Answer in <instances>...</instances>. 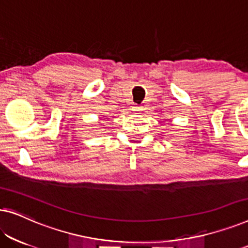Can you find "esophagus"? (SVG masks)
Wrapping results in <instances>:
<instances>
[{
    "label": "esophagus",
    "instance_id": "1",
    "mask_svg": "<svg viewBox=\"0 0 248 248\" xmlns=\"http://www.w3.org/2000/svg\"><path fill=\"white\" fill-rule=\"evenodd\" d=\"M132 110L134 111V113H140L142 110L140 106H138V105H134V106H132Z\"/></svg>",
    "mask_w": 248,
    "mask_h": 248
}]
</instances>
